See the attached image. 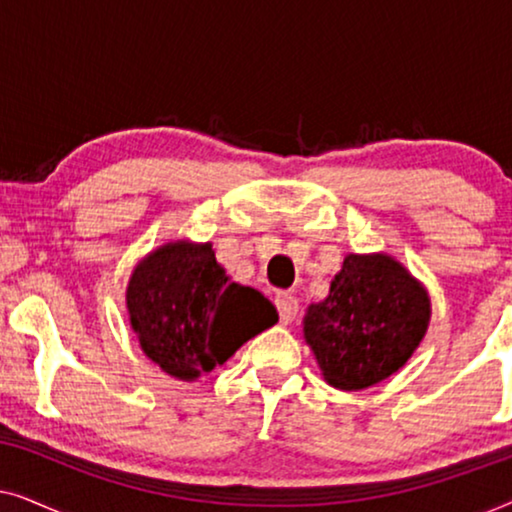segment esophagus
<instances>
[{"label":"esophagus","mask_w":512,"mask_h":512,"mask_svg":"<svg viewBox=\"0 0 512 512\" xmlns=\"http://www.w3.org/2000/svg\"><path fill=\"white\" fill-rule=\"evenodd\" d=\"M275 305H277V312H279V319H282V324H291V321H296V317H298L296 296H291V293H286V291L277 293Z\"/></svg>","instance_id":"1"}]
</instances>
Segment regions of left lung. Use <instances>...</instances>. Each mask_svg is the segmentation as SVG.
Returning <instances> with one entry per match:
<instances>
[{
    "label": "left lung",
    "mask_w": 512,
    "mask_h": 512,
    "mask_svg": "<svg viewBox=\"0 0 512 512\" xmlns=\"http://www.w3.org/2000/svg\"><path fill=\"white\" fill-rule=\"evenodd\" d=\"M429 319V293L396 258L349 254L326 300L307 307L303 333L324 380L359 391L405 366Z\"/></svg>",
    "instance_id": "1"
}]
</instances>
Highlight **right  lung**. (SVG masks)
<instances>
[{
  "label": "right lung",
  "instance_id": "right-lung-1",
  "mask_svg": "<svg viewBox=\"0 0 512 512\" xmlns=\"http://www.w3.org/2000/svg\"><path fill=\"white\" fill-rule=\"evenodd\" d=\"M125 303L144 354L184 382L223 366L279 319L261 291L230 282L209 242L151 251L132 270Z\"/></svg>",
  "mask_w": 512,
  "mask_h": 512
}]
</instances>
